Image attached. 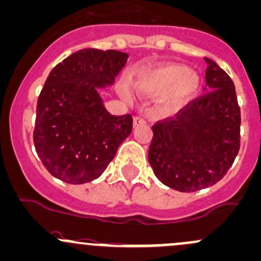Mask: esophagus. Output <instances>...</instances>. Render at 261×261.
I'll list each match as a JSON object with an SVG mask.
<instances>
[{
	"label": "esophagus",
	"mask_w": 261,
	"mask_h": 261,
	"mask_svg": "<svg viewBox=\"0 0 261 261\" xmlns=\"http://www.w3.org/2000/svg\"><path fill=\"white\" fill-rule=\"evenodd\" d=\"M145 123H146V120H145L144 117L136 116L135 119H134V126H135V127H138V126H141V125H145Z\"/></svg>",
	"instance_id": "esophagus-1"
}]
</instances>
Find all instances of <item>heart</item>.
Listing matches in <instances>:
<instances>
[{
    "instance_id": "heart-1",
    "label": "heart",
    "mask_w": 261,
    "mask_h": 261,
    "mask_svg": "<svg viewBox=\"0 0 261 261\" xmlns=\"http://www.w3.org/2000/svg\"><path fill=\"white\" fill-rule=\"evenodd\" d=\"M200 86V76L182 65H169L158 68L145 76L142 81V89L156 94H164L171 89L167 98L170 108H177L185 102L199 91Z\"/></svg>"
}]
</instances>
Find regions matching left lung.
<instances>
[{
    "mask_svg": "<svg viewBox=\"0 0 261 261\" xmlns=\"http://www.w3.org/2000/svg\"><path fill=\"white\" fill-rule=\"evenodd\" d=\"M206 94L175 116L152 126L149 163L156 177L174 190L194 193L225 176L240 149V108L235 85L206 59Z\"/></svg>",
    "mask_w": 261,
    "mask_h": 261,
    "instance_id": "1",
    "label": "left lung"
}]
</instances>
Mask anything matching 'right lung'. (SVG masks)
Listing matches in <instances>:
<instances>
[{
	"mask_svg": "<svg viewBox=\"0 0 261 261\" xmlns=\"http://www.w3.org/2000/svg\"><path fill=\"white\" fill-rule=\"evenodd\" d=\"M128 55L84 48L55 66L37 100L34 144L52 176L85 184L101 176L133 131L130 114L114 116L97 87L115 82Z\"/></svg>",
	"mask_w": 261,
	"mask_h": 261,
	"instance_id": "1",
	"label": "right lung"
}]
</instances>
